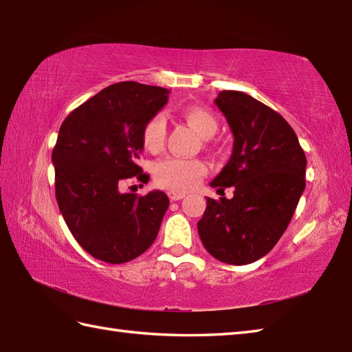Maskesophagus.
Segmentation results:
<instances>
[{
  "label": "esophagus",
  "instance_id": "obj_1",
  "mask_svg": "<svg viewBox=\"0 0 352 352\" xmlns=\"http://www.w3.org/2000/svg\"><path fill=\"white\" fill-rule=\"evenodd\" d=\"M184 195H186L184 192H175V190L168 192V197L170 201H180L182 198H184Z\"/></svg>",
  "mask_w": 352,
  "mask_h": 352
}]
</instances>
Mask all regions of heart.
I'll return each mask as SVG.
<instances>
[{"instance_id":"obj_1","label":"heart","mask_w":352,"mask_h":352,"mask_svg":"<svg viewBox=\"0 0 352 352\" xmlns=\"http://www.w3.org/2000/svg\"><path fill=\"white\" fill-rule=\"evenodd\" d=\"M182 116L186 122L192 125L198 131L199 136L212 138L218 131V121L214 115L207 109L190 104L182 109ZM168 125L163 113H155L145 122L142 129V145L148 153H160L166 144ZM207 174V164L199 159H178V157H168L157 162L153 166L154 182L160 188L184 192L190 190L201 182V178Z\"/></svg>"}]
</instances>
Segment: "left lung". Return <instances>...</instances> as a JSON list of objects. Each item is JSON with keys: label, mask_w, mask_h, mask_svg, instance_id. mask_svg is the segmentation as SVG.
Returning a JSON list of instances; mask_svg holds the SVG:
<instances>
[{"label": "left lung", "mask_w": 352, "mask_h": 352, "mask_svg": "<svg viewBox=\"0 0 352 352\" xmlns=\"http://www.w3.org/2000/svg\"><path fill=\"white\" fill-rule=\"evenodd\" d=\"M234 136L233 154L210 183L231 199L207 198L198 234L214 258L248 265L280 241L305 188L304 149L278 111L248 94L222 91L214 100Z\"/></svg>", "instance_id": "left-lung-1"}]
</instances>
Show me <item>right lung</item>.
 Masks as SVG:
<instances>
[{
  "label": "right lung",
  "instance_id": "1",
  "mask_svg": "<svg viewBox=\"0 0 352 352\" xmlns=\"http://www.w3.org/2000/svg\"><path fill=\"white\" fill-rule=\"evenodd\" d=\"M168 95V89L136 81L111 85L72 110L58 130L52 149L58 208L81 248L106 263L144 254L169 207L160 190L121 192L131 178L149 180L138 164L142 129Z\"/></svg>",
  "mask_w": 352,
  "mask_h": 352
}]
</instances>
